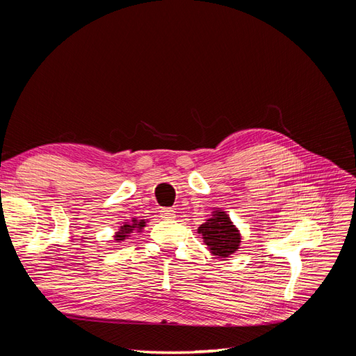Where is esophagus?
I'll return each mask as SVG.
<instances>
[{
	"label": "esophagus",
	"instance_id": "34e87169",
	"mask_svg": "<svg viewBox=\"0 0 356 356\" xmlns=\"http://www.w3.org/2000/svg\"><path fill=\"white\" fill-rule=\"evenodd\" d=\"M160 217L165 218V220L175 218V211H174V209H169V208L161 209V211H160Z\"/></svg>",
	"mask_w": 356,
	"mask_h": 356
}]
</instances>
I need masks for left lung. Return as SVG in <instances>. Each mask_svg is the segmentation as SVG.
<instances>
[{
    "label": "left lung",
    "instance_id": "obj_1",
    "mask_svg": "<svg viewBox=\"0 0 356 356\" xmlns=\"http://www.w3.org/2000/svg\"><path fill=\"white\" fill-rule=\"evenodd\" d=\"M197 233L202 234V239L208 245L209 251L220 258H227L239 250V230L234 227L229 215L221 209L213 211L212 218L203 222Z\"/></svg>",
    "mask_w": 356,
    "mask_h": 356
}]
</instances>
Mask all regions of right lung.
<instances>
[{"mask_svg": "<svg viewBox=\"0 0 356 356\" xmlns=\"http://www.w3.org/2000/svg\"><path fill=\"white\" fill-rule=\"evenodd\" d=\"M145 225V221L144 220H132V222H124L123 225H120V229H118V232L115 233L114 239L117 242H122L124 239L129 238V234H131L134 230H141Z\"/></svg>", "mask_w": 356, "mask_h": 356, "instance_id": "1", "label": "right lung"}]
</instances>
